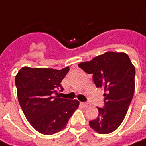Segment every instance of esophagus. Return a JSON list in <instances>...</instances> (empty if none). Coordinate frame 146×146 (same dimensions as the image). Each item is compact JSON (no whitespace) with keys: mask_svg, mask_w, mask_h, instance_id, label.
<instances>
[{"mask_svg":"<svg viewBox=\"0 0 146 146\" xmlns=\"http://www.w3.org/2000/svg\"><path fill=\"white\" fill-rule=\"evenodd\" d=\"M81 105L84 106V107H88V106H90V103H81Z\"/></svg>","mask_w":146,"mask_h":146,"instance_id":"34e87169","label":"esophagus"}]
</instances>
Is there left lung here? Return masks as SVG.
Masks as SVG:
<instances>
[{
    "label": "left lung",
    "mask_w": 146,
    "mask_h": 146,
    "mask_svg": "<svg viewBox=\"0 0 146 146\" xmlns=\"http://www.w3.org/2000/svg\"><path fill=\"white\" fill-rule=\"evenodd\" d=\"M78 66L93 75L97 88H104V106L89 124L100 134L114 132L122 122L135 91V70L127 54L106 52Z\"/></svg>",
    "instance_id": "8db88e82"
}]
</instances>
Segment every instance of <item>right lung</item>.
<instances>
[{
  "label": "right lung",
  "instance_id": "obj_1",
  "mask_svg": "<svg viewBox=\"0 0 146 146\" xmlns=\"http://www.w3.org/2000/svg\"><path fill=\"white\" fill-rule=\"evenodd\" d=\"M70 70L22 67L15 76L17 97L27 119L37 132L53 135L66 127L79 107V101L60 98L57 90Z\"/></svg>",
  "mask_w": 146,
  "mask_h": 146
}]
</instances>
